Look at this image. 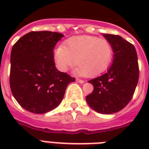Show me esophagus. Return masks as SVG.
<instances>
[{"instance_id": "1", "label": "esophagus", "mask_w": 149, "mask_h": 149, "mask_svg": "<svg viewBox=\"0 0 149 149\" xmlns=\"http://www.w3.org/2000/svg\"><path fill=\"white\" fill-rule=\"evenodd\" d=\"M77 82H78V83H79V84H84V80H83V79H77Z\"/></svg>"}]
</instances>
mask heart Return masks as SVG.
<instances>
[{
	"label": "heart",
	"mask_w": 149,
	"mask_h": 149,
	"mask_svg": "<svg viewBox=\"0 0 149 149\" xmlns=\"http://www.w3.org/2000/svg\"><path fill=\"white\" fill-rule=\"evenodd\" d=\"M112 58L113 48L111 43L91 36L72 37L55 51V60L61 71H67L77 63V74L91 77L104 72Z\"/></svg>",
	"instance_id": "1"
}]
</instances>
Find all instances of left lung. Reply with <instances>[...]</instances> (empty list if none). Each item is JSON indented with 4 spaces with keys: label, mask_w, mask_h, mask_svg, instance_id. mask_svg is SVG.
<instances>
[{
    "label": "left lung",
    "mask_w": 149,
    "mask_h": 149,
    "mask_svg": "<svg viewBox=\"0 0 149 149\" xmlns=\"http://www.w3.org/2000/svg\"><path fill=\"white\" fill-rule=\"evenodd\" d=\"M103 36L113 48V63L105 74L89 80L93 91L86 100L98 113L111 114L125 108L131 101L139 81V63L135 48L129 42L120 36Z\"/></svg>",
    "instance_id": "8db88e82"
}]
</instances>
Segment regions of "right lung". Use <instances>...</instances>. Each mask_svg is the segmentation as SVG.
<instances>
[{"instance_id":"obj_1","label":"right lung","mask_w":149,"mask_h":149,"mask_svg":"<svg viewBox=\"0 0 149 149\" xmlns=\"http://www.w3.org/2000/svg\"><path fill=\"white\" fill-rule=\"evenodd\" d=\"M63 35L31 31L19 38L10 53V86L14 97L26 111L45 113L63 100L75 78L56 69L54 47Z\"/></svg>"}]
</instances>
